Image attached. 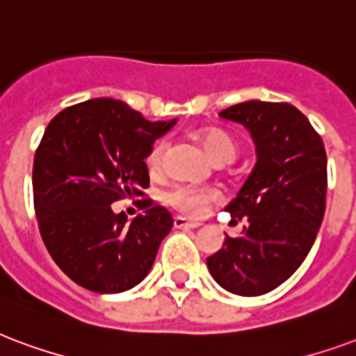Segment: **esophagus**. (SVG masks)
I'll return each mask as SVG.
<instances>
[{"instance_id":"obj_1","label":"esophagus","mask_w":356,"mask_h":356,"mask_svg":"<svg viewBox=\"0 0 356 356\" xmlns=\"http://www.w3.org/2000/svg\"><path fill=\"white\" fill-rule=\"evenodd\" d=\"M173 225H175V228H183V230H194V228H200V222L186 220L185 217H175L173 218Z\"/></svg>"}]
</instances>
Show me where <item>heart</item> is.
<instances>
[{
	"instance_id": "obj_1",
	"label": "heart",
	"mask_w": 356,
	"mask_h": 356,
	"mask_svg": "<svg viewBox=\"0 0 356 356\" xmlns=\"http://www.w3.org/2000/svg\"><path fill=\"white\" fill-rule=\"evenodd\" d=\"M200 139L204 143V149L207 154L217 162V164H228L238 154V141L232 138L230 134L218 128H205L200 131ZM165 154V141L158 139L151 145V149L147 152V168L152 173L160 171L164 164ZM220 200V194L215 188L209 186H188V185H173L171 188L162 194V202L170 205L173 209H177L183 215L188 217H198L209 207L215 205Z\"/></svg>"
}]
</instances>
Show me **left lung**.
Returning <instances> with one entry per match:
<instances>
[{
  "label": "left lung",
  "mask_w": 356,
  "mask_h": 356,
  "mask_svg": "<svg viewBox=\"0 0 356 356\" xmlns=\"http://www.w3.org/2000/svg\"><path fill=\"white\" fill-rule=\"evenodd\" d=\"M218 117L243 124L257 145V164L226 205L247 218L238 238L207 259L213 279L239 296L277 289L304 262L326 209V152L309 120L291 104L251 99Z\"/></svg>",
  "instance_id": "left-lung-1"
}]
</instances>
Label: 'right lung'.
I'll list each match as a JSON object with an SVG mask.
<instances>
[{
	"label": "right lung",
	"instance_id": "add662e5",
	"mask_svg": "<svg viewBox=\"0 0 356 356\" xmlns=\"http://www.w3.org/2000/svg\"><path fill=\"white\" fill-rule=\"evenodd\" d=\"M173 124L96 97L60 111L47 126L33 158L35 215L47 251L77 285L117 294L151 272L173 226L170 211L143 200L145 215L128 222L111 204L143 196L147 152Z\"/></svg>",
	"mask_w": 356,
	"mask_h": 356
}]
</instances>
